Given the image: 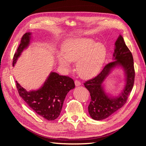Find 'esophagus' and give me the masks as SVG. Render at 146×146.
<instances>
[{
  "label": "esophagus",
  "instance_id": "esophagus-1",
  "mask_svg": "<svg viewBox=\"0 0 146 146\" xmlns=\"http://www.w3.org/2000/svg\"><path fill=\"white\" fill-rule=\"evenodd\" d=\"M75 85H76V86H80V85H81V82H80V81H78V80H76L75 81Z\"/></svg>",
  "mask_w": 146,
  "mask_h": 146
}]
</instances>
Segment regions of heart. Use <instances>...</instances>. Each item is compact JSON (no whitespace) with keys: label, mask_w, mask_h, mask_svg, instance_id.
Masks as SVG:
<instances>
[{"label":"heart","mask_w":146,"mask_h":146,"mask_svg":"<svg viewBox=\"0 0 146 146\" xmlns=\"http://www.w3.org/2000/svg\"><path fill=\"white\" fill-rule=\"evenodd\" d=\"M62 48L63 54L58 53L57 56L60 64L69 69L70 62H77V72L85 79L98 75L107 55L104 44L88 38H69L64 42Z\"/></svg>","instance_id":"heart-1"}]
</instances>
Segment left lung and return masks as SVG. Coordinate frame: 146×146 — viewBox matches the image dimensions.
<instances>
[{"label": "left lung", "instance_id": "1", "mask_svg": "<svg viewBox=\"0 0 146 146\" xmlns=\"http://www.w3.org/2000/svg\"><path fill=\"white\" fill-rule=\"evenodd\" d=\"M117 65H121L125 70L126 83L125 89L120 95L111 98L106 94L102 84L111 70ZM135 75L133 56L123 37L119 35L115 42L113 61L105 65L96 77L84 83L91 96V100L88 106L90 116L94 120H102L122 108L126 103L133 87Z\"/></svg>", "mask_w": 146, "mask_h": 146}]
</instances>
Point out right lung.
I'll return each mask as SVG.
<instances>
[{
    "mask_svg": "<svg viewBox=\"0 0 146 146\" xmlns=\"http://www.w3.org/2000/svg\"><path fill=\"white\" fill-rule=\"evenodd\" d=\"M31 33H25L21 44L13 56V66L27 48L30 41ZM19 94L29 107L38 115L48 121H54L61 113L63 102L68 92L75 88L71 78L52 72L41 88L36 91H27L16 82Z\"/></svg>",
    "mask_w": 146,
    "mask_h": 146,
    "instance_id": "right-lung-1",
    "label": "right lung"
}]
</instances>
